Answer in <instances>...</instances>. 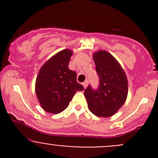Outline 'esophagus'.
<instances>
[{
	"instance_id": "1",
	"label": "esophagus",
	"mask_w": 158,
	"mask_h": 158,
	"mask_svg": "<svg viewBox=\"0 0 158 158\" xmlns=\"http://www.w3.org/2000/svg\"><path fill=\"white\" fill-rule=\"evenodd\" d=\"M82 85H83L84 86V88H86L87 87V85H88V81H85V82H83V83H82Z\"/></svg>"
}]
</instances>
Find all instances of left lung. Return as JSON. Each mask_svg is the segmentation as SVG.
Instances as JSON below:
<instances>
[{
    "mask_svg": "<svg viewBox=\"0 0 158 158\" xmlns=\"http://www.w3.org/2000/svg\"><path fill=\"white\" fill-rule=\"evenodd\" d=\"M92 58L99 76V86L95 91L89 85L84 95L92 113L98 117H111L126 101L128 79L118 61L107 51H97Z\"/></svg>",
    "mask_w": 158,
    "mask_h": 158,
    "instance_id": "left-lung-1",
    "label": "left lung"
}]
</instances>
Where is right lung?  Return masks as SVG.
<instances>
[{"instance_id": "obj_1", "label": "right lung", "mask_w": 158, "mask_h": 158, "mask_svg": "<svg viewBox=\"0 0 158 158\" xmlns=\"http://www.w3.org/2000/svg\"><path fill=\"white\" fill-rule=\"evenodd\" d=\"M73 53L69 49L56 53L43 65L36 76V97L47 112L59 114L64 111L75 93L84 89L76 81V73L69 69Z\"/></svg>"}]
</instances>
